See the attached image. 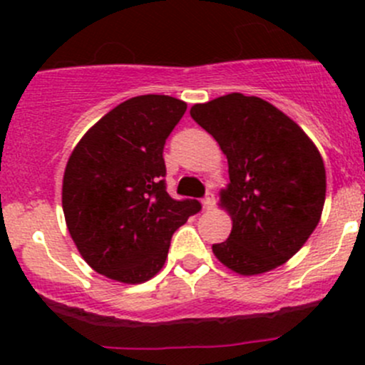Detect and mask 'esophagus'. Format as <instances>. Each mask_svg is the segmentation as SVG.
<instances>
[{
	"mask_svg": "<svg viewBox=\"0 0 365 365\" xmlns=\"http://www.w3.org/2000/svg\"><path fill=\"white\" fill-rule=\"evenodd\" d=\"M213 206H215V196H213V192H208V194H206L205 200H203V208L205 210H212Z\"/></svg>",
	"mask_w": 365,
	"mask_h": 365,
	"instance_id": "esophagus-1",
	"label": "esophagus"
}]
</instances>
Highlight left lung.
<instances>
[{
    "mask_svg": "<svg viewBox=\"0 0 365 365\" xmlns=\"http://www.w3.org/2000/svg\"><path fill=\"white\" fill-rule=\"evenodd\" d=\"M190 116L227 159L230 183L219 192V206L233 227L226 242L212 245L215 257L240 275L284 264L322 219V153L288 114L259 97L224 95L194 104Z\"/></svg>",
    "mask_w": 365,
    "mask_h": 365,
    "instance_id": "obj_1",
    "label": "left lung"
}]
</instances>
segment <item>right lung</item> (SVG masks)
Wrapping results in <instances>:
<instances>
[{
  "instance_id": "add662e5",
  "label": "right lung",
  "mask_w": 365,
  "mask_h": 365,
  "mask_svg": "<svg viewBox=\"0 0 365 365\" xmlns=\"http://www.w3.org/2000/svg\"><path fill=\"white\" fill-rule=\"evenodd\" d=\"M187 111L169 95H139L111 109L70 153L61 187L65 222L83 259L123 284L160 272L171 237L201 210L165 190V139Z\"/></svg>"
}]
</instances>
